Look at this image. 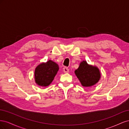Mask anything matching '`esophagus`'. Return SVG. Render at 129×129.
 <instances>
[{"label": "esophagus", "mask_w": 129, "mask_h": 129, "mask_svg": "<svg viewBox=\"0 0 129 129\" xmlns=\"http://www.w3.org/2000/svg\"><path fill=\"white\" fill-rule=\"evenodd\" d=\"M63 72L65 73H69V69L68 68V67H64L63 68Z\"/></svg>", "instance_id": "34e87169"}]
</instances>
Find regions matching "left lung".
I'll return each instance as SVG.
<instances>
[{
    "label": "left lung",
    "instance_id": "8db88e82",
    "mask_svg": "<svg viewBox=\"0 0 129 129\" xmlns=\"http://www.w3.org/2000/svg\"><path fill=\"white\" fill-rule=\"evenodd\" d=\"M75 73L83 87L92 86L98 82L101 77L99 69L89 65L85 61L81 62Z\"/></svg>",
    "mask_w": 129,
    "mask_h": 129
}]
</instances>
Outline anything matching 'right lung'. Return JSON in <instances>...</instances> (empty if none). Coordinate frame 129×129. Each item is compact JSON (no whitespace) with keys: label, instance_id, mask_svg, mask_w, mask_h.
Returning <instances> with one entry per match:
<instances>
[{"label":"right lung","instance_id":"obj_1","mask_svg":"<svg viewBox=\"0 0 129 129\" xmlns=\"http://www.w3.org/2000/svg\"><path fill=\"white\" fill-rule=\"evenodd\" d=\"M58 69V64L51 60L39 64L35 70L36 83L42 87L48 86L54 80Z\"/></svg>","mask_w":129,"mask_h":129}]
</instances>
